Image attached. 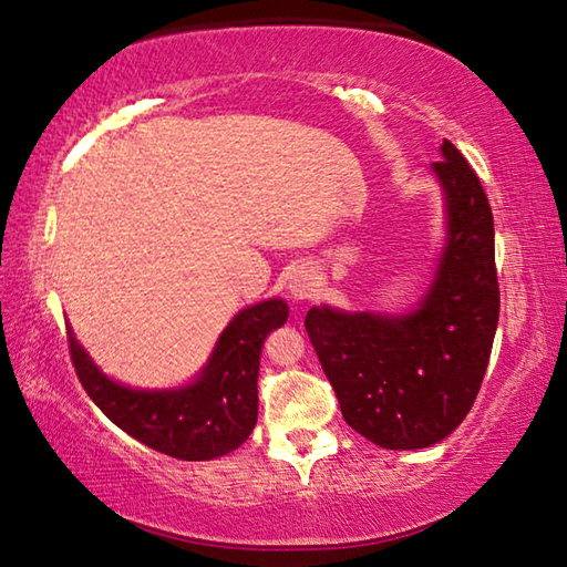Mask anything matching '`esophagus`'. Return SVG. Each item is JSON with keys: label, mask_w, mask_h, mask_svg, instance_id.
<instances>
[{"label": "esophagus", "mask_w": 567, "mask_h": 567, "mask_svg": "<svg viewBox=\"0 0 567 567\" xmlns=\"http://www.w3.org/2000/svg\"><path fill=\"white\" fill-rule=\"evenodd\" d=\"M290 295L295 299H309L315 292H317V277L312 270H305L299 268L292 277H290Z\"/></svg>", "instance_id": "obj_1"}]
</instances>
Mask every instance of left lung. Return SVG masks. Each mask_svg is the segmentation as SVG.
Segmentation results:
<instances>
[{
  "label": "left lung",
  "instance_id": "8db88e82",
  "mask_svg": "<svg viewBox=\"0 0 567 567\" xmlns=\"http://www.w3.org/2000/svg\"><path fill=\"white\" fill-rule=\"evenodd\" d=\"M447 198V248L423 305L405 317L312 307L305 327L347 423L385 450L445 440L480 393L498 324L494 216L450 140L432 164Z\"/></svg>",
  "mask_w": 567,
  "mask_h": 567
}]
</instances>
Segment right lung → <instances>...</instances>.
<instances>
[{"instance_id": "obj_1", "label": "right lung", "mask_w": 567, "mask_h": 567, "mask_svg": "<svg viewBox=\"0 0 567 567\" xmlns=\"http://www.w3.org/2000/svg\"><path fill=\"white\" fill-rule=\"evenodd\" d=\"M290 309L268 299L230 321L196 383L179 391H132L110 381L69 331L75 375L91 401L142 445L176 460H214L240 447L258 420L260 351Z\"/></svg>"}]
</instances>
